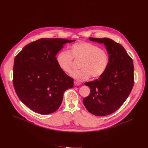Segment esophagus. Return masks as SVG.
<instances>
[{"label": "esophagus", "mask_w": 148, "mask_h": 148, "mask_svg": "<svg viewBox=\"0 0 148 148\" xmlns=\"http://www.w3.org/2000/svg\"><path fill=\"white\" fill-rule=\"evenodd\" d=\"M74 86H78V85H80V84H81V83L77 82H74Z\"/></svg>", "instance_id": "34e87169"}]
</instances>
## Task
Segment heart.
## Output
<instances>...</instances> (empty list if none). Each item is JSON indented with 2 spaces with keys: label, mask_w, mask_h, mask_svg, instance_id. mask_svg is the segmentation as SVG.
Listing matches in <instances>:
<instances>
[{
  "label": "heart",
  "mask_w": 148,
  "mask_h": 148,
  "mask_svg": "<svg viewBox=\"0 0 148 148\" xmlns=\"http://www.w3.org/2000/svg\"><path fill=\"white\" fill-rule=\"evenodd\" d=\"M73 59L81 61L80 70L71 73V76L78 81L99 78L107 70L110 64V56L104 49L94 44L80 42L75 43L69 47V51L59 52L56 61L61 70L66 73L72 71Z\"/></svg>",
  "instance_id": "b5f03b06"
}]
</instances>
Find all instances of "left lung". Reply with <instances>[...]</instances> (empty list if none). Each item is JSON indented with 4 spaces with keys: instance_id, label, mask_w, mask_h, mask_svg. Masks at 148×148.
<instances>
[{
    "instance_id": "left-lung-1",
    "label": "left lung",
    "mask_w": 148,
    "mask_h": 148,
    "mask_svg": "<svg viewBox=\"0 0 148 148\" xmlns=\"http://www.w3.org/2000/svg\"><path fill=\"white\" fill-rule=\"evenodd\" d=\"M89 40L104 44L110 56L106 72L98 79L84 83L90 93L83 99L87 111L97 116H105L116 111L129 96L134 85L133 60L120 44L109 38Z\"/></svg>"
}]
</instances>
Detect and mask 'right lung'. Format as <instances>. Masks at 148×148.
Wrapping results in <instances>:
<instances>
[{
  "mask_svg": "<svg viewBox=\"0 0 148 148\" xmlns=\"http://www.w3.org/2000/svg\"><path fill=\"white\" fill-rule=\"evenodd\" d=\"M64 38H40L26 45L15 58L13 84L19 99L36 113L54 112L61 105L64 92L74 79L59 67L57 53L66 43Z\"/></svg>",
  "mask_w": 148,
  "mask_h": 148,
  "instance_id": "add662e5",
  "label": "right lung"
}]
</instances>
